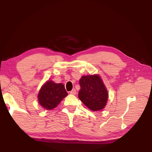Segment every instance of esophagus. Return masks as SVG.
I'll return each mask as SVG.
<instances>
[{"instance_id":"1","label":"esophagus","mask_w":152,"mask_h":152,"mask_svg":"<svg viewBox=\"0 0 152 152\" xmlns=\"http://www.w3.org/2000/svg\"><path fill=\"white\" fill-rule=\"evenodd\" d=\"M70 94H72V95H76V89H73L72 91H70Z\"/></svg>"}]
</instances>
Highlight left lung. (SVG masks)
<instances>
[{
	"label": "left lung",
	"mask_w": 152,
	"mask_h": 152,
	"mask_svg": "<svg viewBox=\"0 0 152 152\" xmlns=\"http://www.w3.org/2000/svg\"><path fill=\"white\" fill-rule=\"evenodd\" d=\"M78 97L87 107L93 111L104 108L108 93L102 80L98 75L83 76L80 80Z\"/></svg>",
	"instance_id": "left-lung-1"
}]
</instances>
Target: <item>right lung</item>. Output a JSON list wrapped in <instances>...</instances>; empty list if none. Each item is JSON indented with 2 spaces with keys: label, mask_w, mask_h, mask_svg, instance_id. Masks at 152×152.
Listing matches in <instances>:
<instances>
[{
  "label": "right lung",
  "mask_w": 152,
  "mask_h": 152,
  "mask_svg": "<svg viewBox=\"0 0 152 152\" xmlns=\"http://www.w3.org/2000/svg\"><path fill=\"white\" fill-rule=\"evenodd\" d=\"M68 95L62 83L48 81L42 87L38 95L40 104L48 110H51L59 104Z\"/></svg>",
  "instance_id": "obj_1"
}]
</instances>
